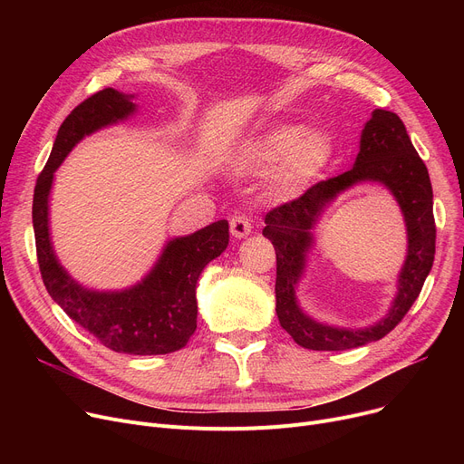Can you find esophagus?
Returning a JSON list of instances; mask_svg holds the SVG:
<instances>
[{
	"mask_svg": "<svg viewBox=\"0 0 464 464\" xmlns=\"http://www.w3.org/2000/svg\"><path fill=\"white\" fill-rule=\"evenodd\" d=\"M229 224H231V235L237 238H245L252 233V224L246 214H235Z\"/></svg>",
	"mask_w": 464,
	"mask_h": 464,
	"instance_id": "esophagus-1",
	"label": "esophagus"
}]
</instances>
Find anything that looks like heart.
Here are the masks:
<instances>
[{"label": "heart", "mask_w": 464, "mask_h": 464, "mask_svg": "<svg viewBox=\"0 0 464 464\" xmlns=\"http://www.w3.org/2000/svg\"><path fill=\"white\" fill-rule=\"evenodd\" d=\"M333 152L334 142L325 130L275 126L250 142L246 161L257 170L273 169V186L294 195L322 173Z\"/></svg>", "instance_id": "heart-1"}]
</instances>
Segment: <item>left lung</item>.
Listing matches in <instances>:
<instances>
[{
  "instance_id": "obj_1",
  "label": "left lung",
  "mask_w": 464,
  "mask_h": 464,
  "mask_svg": "<svg viewBox=\"0 0 464 464\" xmlns=\"http://www.w3.org/2000/svg\"><path fill=\"white\" fill-rule=\"evenodd\" d=\"M371 179L392 188L400 201L409 229V256L400 277V294L386 318L372 328L350 332L314 323L295 301V284L304 268L309 247V229L323 207L346 187ZM263 235L276 250V314L280 325L295 343L315 352H343L359 348L392 333L421 294L432 269L436 226L432 214V186L429 170L413 149L402 120L376 109L361 133L355 165L346 173L315 182L297 199L271 208L265 216Z\"/></svg>"
}]
</instances>
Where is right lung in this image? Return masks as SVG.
Masks as SVG:
<instances>
[{
    "label": "right lung",
    "instance_id": "right-lung-1",
    "mask_svg": "<svg viewBox=\"0 0 464 464\" xmlns=\"http://www.w3.org/2000/svg\"><path fill=\"white\" fill-rule=\"evenodd\" d=\"M128 95L105 88L71 111L58 130L34 191V231L43 284L69 318L118 353L161 355L182 350L198 329L195 285L205 265L227 248L229 224L219 219L198 233L170 240L140 284L118 294L90 291L71 280L48 238V193L54 170L84 135L128 118Z\"/></svg>",
    "mask_w": 464,
    "mask_h": 464
}]
</instances>
